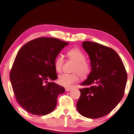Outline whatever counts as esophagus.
Here are the masks:
<instances>
[{
    "instance_id": "34e87169",
    "label": "esophagus",
    "mask_w": 134,
    "mask_h": 134,
    "mask_svg": "<svg viewBox=\"0 0 134 134\" xmlns=\"http://www.w3.org/2000/svg\"><path fill=\"white\" fill-rule=\"evenodd\" d=\"M72 87H66L65 88V91H69L70 90H71Z\"/></svg>"
}]
</instances>
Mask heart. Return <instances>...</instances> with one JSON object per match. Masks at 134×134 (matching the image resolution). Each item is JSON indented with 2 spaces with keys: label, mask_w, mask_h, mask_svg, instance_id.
I'll return each instance as SVG.
<instances>
[{
  "label": "heart",
  "mask_w": 134,
  "mask_h": 134,
  "mask_svg": "<svg viewBox=\"0 0 134 134\" xmlns=\"http://www.w3.org/2000/svg\"><path fill=\"white\" fill-rule=\"evenodd\" d=\"M67 57L75 63L73 71L74 73H64L59 76V83L65 87H69L77 82L79 79V75L82 78L87 77L91 70V65L88 61H86V56L82 51L78 48H73L69 51ZM64 62V56L59 55L54 61V66L57 72L62 69Z\"/></svg>",
  "instance_id": "b5f03b06"
}]
</instances>
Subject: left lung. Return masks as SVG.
<instances>
[{
  "mask_svg": "<svg viewBox=\"0 0 134 134\" xmlns=\"http://www.w3.org/2000/svg\"><path fill=\"white\" fill-rule=\"evenodd\" d=\"M82 47L91 60V71L81 84L77 109L83 116L99 118L116 107L124 95L127 72L114 49L93 42L84 41Z\"/></svg>",
  "mask_w": 134,
  "mask_h": 134,
  "instance_id": "8db88e82",
  "label": "left lung"
}]
</instances>
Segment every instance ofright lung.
<instances>
[{
    "label": "right lung",
    "mask_w": 134,
    "mask_h": 134,
    "mask_svg": "<svg viewBox=\"0 0 134 134\" xmlns=\"http://www.w3.org/2000/svg\"><path fill=\"white\" fill-rule=\"evenodd\" d=\"M69 43L54 38L41 37L26 43L18 52L10 72V80L16 100L29 113L48 114L55 109L63 86L57 78L54 61Z\"/></svg>",
    "instance_id": "1"
}]
</instances>
